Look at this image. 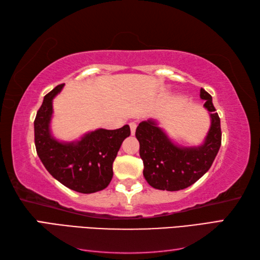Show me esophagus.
Wrapping results in <instances>:
<instances>
[{
	"label": "esophagus",
	"mask_w": 260,
	"mask_h": 260,
	"mask_svg": "<svg viewBox=\"0 0 260 260\" xmlns=\"http://www.w3.org/2000/svg\"><path fill=\"white\" fill-rule=\"evenodd\" d=\"M136 123L135 121H131L129 123V127H131V133H132V135H134L135 134V131H136Z\"/></svg>",
	"instance_id": "obj_1"
}]
</instances>
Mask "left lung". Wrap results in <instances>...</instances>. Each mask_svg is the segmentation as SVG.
I'll return each mask as SVG.
<instances>
[{
  "instance_id": "left-lung-1",
  "label": "left lung",
  "mask_w": 260,
  "mask_h": 260,
  "mask_svg": "<svg viewBox=\"0 0 260 260\" xmlns=\"http://www.w3.org/2000/svg\"><path fill=\"white\" fill-rule=\"evenodd\" d=\"M200 98L206 101L210 128L204 141L198 146H181L170 139L157 120H143L136 128L140 142V156L144 164V178L154 189L179 191L192 185L208 172L221 146L220 118L212 104V97L200 89Z\"/></svg>"
}]
</instances>
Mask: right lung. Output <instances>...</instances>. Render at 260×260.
Listing matches in <instances>:
<instances>
[{"label": "right lung", "mask_w": 260, "mask_h": 260, "mask_svg": "<svg viewBox=\"0 0 260 260\" xmlns=\"http://www.w3.org/2000/svg\"><path fill=\"white\" fill-rule=\"evenodd\" d=\"M63 84L43 98L35 119V143L38 156L47 171L60 183L80 193L102 191L113 178V163L121 143L131 135L128 125L118 129L98 128L73 142L52 135V102Z\"/></svg>", "instance_id": "1"}]
</instances>
